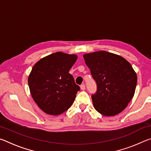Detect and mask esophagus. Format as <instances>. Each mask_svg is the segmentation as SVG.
<instances>
[{
    "mask_svg": "<svg viewBox=\"0 0 151 151\" xmlns=\"http://www.w3.org/2000/svg\"><path fill=\"white\" fill-rule=\"evenodd\" d=\"M80 87H81V89L82 91H84V90H85V85H84V84H83V85H81V86H80Z\"/></svg>",
    "mask_w": 151,
    "mask_h": 151,
    "instance_id": "obj_1",
    "label": "esophagus"
}]
</instances>
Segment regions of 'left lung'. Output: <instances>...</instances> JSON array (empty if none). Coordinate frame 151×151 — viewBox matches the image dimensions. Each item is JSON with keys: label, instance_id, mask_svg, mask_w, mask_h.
I'll list each match as a JSON object with an SVG mask.
<instances>
[{"label": "left lung", "instance_id": "left-lung-1", "mask_svg": "<svg viewBox=\"0 0 151 151\" xmlns=\"http://www.w3.org/2000/svg\"><path fill=\"white\" fill-rule=\"evenodd\" d=\"M97 85L92 95L94 109L106 116H115L133 98L137 76L128 61L118 55L96 51L83 55Z\"/></svg>", "mask_w": 151, "mask_h": 151}]
</instances>
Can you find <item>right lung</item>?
<instances>
[{
  "instance_id": "add662e5",
  "label": "right lung",
  "mask_w": 151,
  "mask_h": 151,
  "mask_svg": "<svg viewBox=\"0 0 151 151\" xmlns=\"http://www.w3.org/2000/svg\"><path fill=\"white\" fill-rule=\"evenodd\" d=\"M77 58L76 55L57 52L33 66L28 78L30 94L45 113L59 115L73 104L80 87L68 72Z\"/></svg>"
}]
</instances>
